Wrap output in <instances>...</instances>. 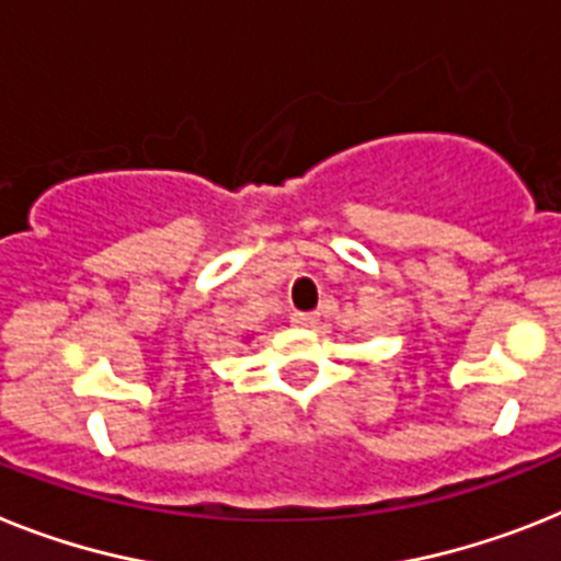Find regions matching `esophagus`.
Masks as SVG:
<instances>
[{"mask_svg": "<svg viewBox=\"0 0 561 561\" xmlns=\"http://www.w3.org/2000/svg\"><path fill=\"white\" fill-rule=\"evenodd\" d=\"M317 313H302V310H296L294 317H290V322L299 324V328H310V324H317Z\"/></svg>", "mask_w": 561, "mask_h": 561, "instance_id": "1", "label": "esophagus"}]
</instances>
